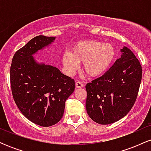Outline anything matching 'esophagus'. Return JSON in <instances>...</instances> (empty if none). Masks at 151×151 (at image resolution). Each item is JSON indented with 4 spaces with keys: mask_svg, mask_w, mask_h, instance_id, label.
I'll use <instances>...</instances> for the list:
<instances>
[{
    "mask_svg": "<svg viewBox=\"0 0 151 151\" xmlns=\"http://www.w3.org/2000/svg\"><path fill=\"white\" fill-rule=\"evenodd\" d=\"M75 85H76V88H78V89H79V88H81V87H83V86H84V84H83L81 82H80V81H77V82H76V84H75Z\"/></svg>",
    "mask_w": 151,
    "mask_h": 151,
    "instance_id": "esophagus-1",
    "label": "esophagus"
}]
</instances>
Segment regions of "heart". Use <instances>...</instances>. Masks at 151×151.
<instances>
[{
  "label": "heart",
  "mask_w": 151,
  "mask_h": 151,
  "mask_svg": "<svg viewBox=\"0 0 151 151\" xmlns=\"http://www.w3.org/2000/svg\"><path fill=\"white\" fill-rule=\"evenodd\" d=\"M116 56L115 47L109 43L95 40H81L76 42L71 53L62 55V63L70 72L83 64V71L89 77H98L106 73L113 65Z\"/></svg>",
  "instance_id": "heart-1"
}]
</instances>
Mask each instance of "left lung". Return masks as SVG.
I'll list each match as a JSON object with an SVG mask.
<instances>
[{"label": "left lung", "instance_id": "left-lung-1", "mask_svg": "<svg viewBox=\"0 0 151 151\" xmlns=\"http://www.w3.org/2000/svg\"><path fill=\"white\" fill-rule=\"evenodd\" d=\"M121 57L101 77L86 85V109L93 121L102 125L120 120L136 101L142 67L131 50L121 49Z\"/></svg>", "mask_w": 151, "mask_h": 151}]
</instances>
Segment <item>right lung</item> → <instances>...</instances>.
<instances>
[{"instance_id": "obj_1", "label": "right lung", "mask_w": 151, "mask_h": 151, "mask_svg": "<svg viewBox=\"0 0 151 151\" xmlns=\"http://www.w3.org/2000/svg\"><path fill=\"white\" fill-rule=\"evenodd\" d=\"M55 37L36 36L15 53L10 66V85L14 101L28 120L47 127L60 121L65 101L75 82L57 67L38 63L32 55L50 45Z\"/></svg>"}]
</instances>
